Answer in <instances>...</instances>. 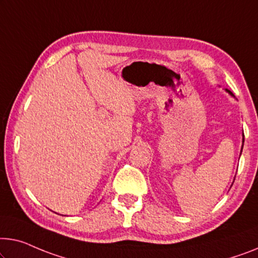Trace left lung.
<instances>
[{
    "label": "left lung",
    "mask_w": 258,
    "mask_h": 258,
    "mask_svg": "<svg viewBox=\"0 0 258 258\" xmlns=\"http://www.w3.org/2000/svg\"><path fill=\"white\" fill-rule=\"evenodd\" d=\"M226 91H227L229 95H232V96H233V97H234V95L232 94V91H229V90H227V89H226ZM243 137H244V136H243ZM242 141H243V142H244V139H243V140H242ZM242 148H243V145H242ZM241 152H242V149H241Z\"/></svg>",
    "instance_id": "left-lung-1"
}]
</instances>
